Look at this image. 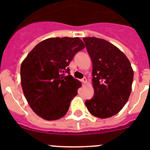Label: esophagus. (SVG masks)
<instances>
[{"instance_id": "esophagus-1", "label": "esophagus", "mask_w": 150, "mask_h": 150, "mask_svg": "<svg viewBox=\"0 0 150 150\" xmlns=\"http://www.w3.org/2000/svg\"><path fill=\"white\" fill-rule=\"evenodd\" d=\"M81 81H82V83L84 84H87V82H88V81H87V79H86V78H84V79H81Z\"/></svg>"}]
</instances>
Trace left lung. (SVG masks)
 <instances>
[{"mask_svg": "<svg viewBox=\"0 0 150 150\" xmlns=\"http://www.w3.org/2000/svg\"><path fill=\"white\" fill-rule=\"evenodd\" d=\"M92 60L94 96L86 100L91 114L106 118L117 114L127 102L132 89L134 71L125 54L102 38H83Z\"/></svg>", "mask_w": 150, "mask_h": 150, "instance_id": "8db88e82", "label": "left lung"}]
</instances>
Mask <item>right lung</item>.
Listing matches in <instances>:
<instances>
[{
  "mask_svg": "<svg viewBox=\"0 0 150 150\" xmlns=\"http://www.w3.org/2000/svg\"><path fill=\"white\" fill-rule=\"evenodd\" d=\"M85 47L79 38H50L38 43L21 64V84L30 107L43 119L57 120L66 114L81 87L65 71L77 52Z\"/></svg>",
  "mask_w": 150,
  "mask_h": 150,
  "instance_id": "obj_1",
  "label": "right lung"
}]
</instances>
